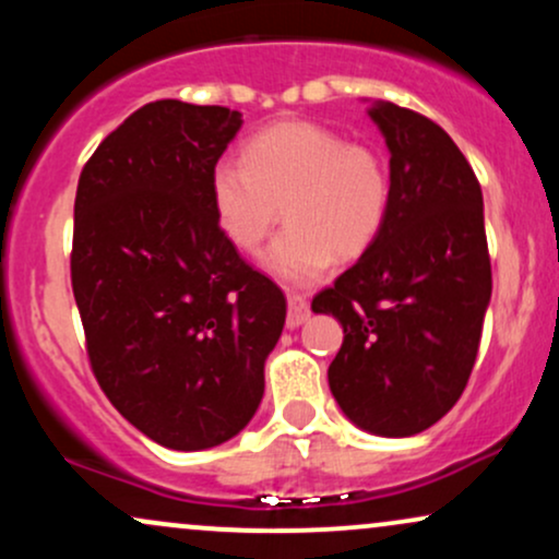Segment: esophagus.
<instances>
[{
    "instance_id": "1",
    "label": "esophagus",
    "mask_w": 559,
    "mask_h": 559,
    "mask_svg": "<svg viewBox=\"0 0 559 559\" xmlns=\"http://www.w3.org/2000/svg\"><path fill=\"white\" fill-rule=\"evenodd\" d=\"M288 301V316H286V325L288 329H299L307 318H310V301H307L305 294H286Z\"/></svg>"
}]
</instances>
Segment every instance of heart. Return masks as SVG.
<instances>
[{"label":"heart","instance_id":"obj_1","mask_svg":"<svg viewBox=\"0 0 559 559\" xmlns=\"http://www.w3.org/2000/svg\"><path fill=\"white\" fill-rule=\"evenodd\" d=\"M217 228L230 247L254 254L281 210L288 226L267 267L310 284L333 260L368 252L386 228L391 173L378 150L310 120H281L243 144V163L223 157L210 173Z\"/></svg>","mask_w":559,"mask_h":559}]
</instances>
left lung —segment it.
<instances>
[{
	"mask_svg": "<svg viewBox=\"0 0 559 559\" xmlns=\"http://www.w3.org/2000/svg\"><path fill=\"white\" fill-rule=\"evenodd\" d=\"M391 152L378 241L312 299L342 323L329 386L355 426L413 436L463 396L491 299L480 183L449 133L394 102L370 110Z\"/></svg>",
	"mask_w": 559,
	"mask_h": 559,
	"instance_id": "8db88e82",
	"label": "left lung"
}]
</instances>
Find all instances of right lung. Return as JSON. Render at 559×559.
<instances>
[{"label": "right lung", "instance_id": "obj_1", "mask_svg": "<svg viewBox=\"0 0 559 559\" xmlns=\"http://www.w3.org/2000/svg\"><path fill=\"white\" fill-rule=\"evenodd\" d=\"M241 128L221 105L159 99L83 165L70 281L112 407L181 452L228 441L265 391L286 297L217 228L210 173Z\"/></svg>", "mask_w": 559, "mask_h": 559}]
</instances>
